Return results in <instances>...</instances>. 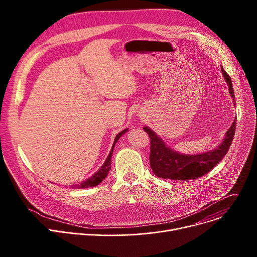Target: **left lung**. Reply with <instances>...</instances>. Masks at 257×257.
<instances>
[{
    "mask_svg": "<svg viewBox=\"0 0 257 257\" xmlns=\"http://www.w3.org/2000/svg\"><path fill=\"white\" fill-rule=\"evenodd\" d=\"M224 78L226 79L229 90L235 98L233 85L228 73L222 68ZM235 101V100H234ZM236 120L226 133L223 143L212 152H207L195 156L181 155L170 149L164 141L149 127L143 130L149 134L151 139L150 164L157 177L171 180H194L202 177L211 171L228 153L233 141L236 129Z\"/></svg>",
    "mask_w": 257,
    "mask_h": 257,
    "instance_id": "left-lung-1",
    "label": "left lung"
}]
</instances>
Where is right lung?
<instances>
[{
    "label": "right lung",
    "mask_w": 257,
    "mask_h": 257,
    "mask_svg": "<svg viewBox=\"0 0 257 257\" xmlns=\"http://www.w3.org/2000/svg\"><path fill=\"white\" fill-rule=\"evenodd\" d=\"M127 131V129L121 131L119 134H117L116 138H115V141H114V144H113V148L111 150V153H109L108 157L106 158L104 164L101 166V168L93 175L91 176L90 178L86 179L85 181H83L82 183H80V184H76V185H72V188H88V187H94L96 185H98L99 183L107 176V173L108 171L111 170V159H112V154H113V151H114V148H115V144L117 143V141L119 140V138Z\"/></svg>",
    "instance_id": "add662e5"
}]
</instances>
